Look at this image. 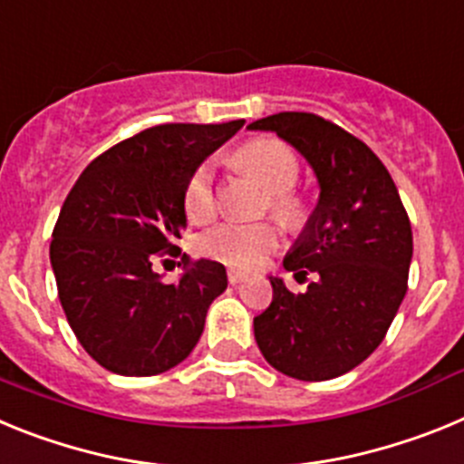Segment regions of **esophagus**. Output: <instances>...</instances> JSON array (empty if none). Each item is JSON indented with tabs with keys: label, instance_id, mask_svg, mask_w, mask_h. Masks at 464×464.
I'll return each instance as SVG.
<instances>
[{
	"label": "esophagus",
	"instance_id": "obj_1",
	"mask_svg": "<svg viewBox=\"0 0 464 464\" xmlns=\"http://www.w3.org/2000/svg\"><path fill=\"white\" fill-rule=\"evenodd\" d=\"M246 278H248V274L241 272V269H227V281L232 283V285H239Z\"/></svg>",
	"mask_w": 464,
	"mask_h": 464
}]
</instances>
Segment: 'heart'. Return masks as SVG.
Masks as SVG:
<instances>
[{
	"label": "heart",
	"mask_w": 464,
	"mask_h": 464,
	"mask_svg": "<svg viewBox=\"0 0 464 464\" xmlns=\"http://www.w3.org/2000/svg\"><path fill=\"white\" fill-rule=\"evenodd\" d=\"M232 165L241 174L251 176L269 192V208L283 225H299L302 207L290 195L299 179V162L293 150L278 139H256L244 143ZM183 208L192 223H208L216 216V188L207 165L197 167L186 183ZM278 232L272 225L225 223L213 227L199 239V251L232 267H257L272 251H276Z\"/></svg>",
	"instance_id": "1"
}]
</instances>
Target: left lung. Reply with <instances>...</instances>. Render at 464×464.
Returning <instances> with one entry per match:
<instances>
[{"instance_id": "left-lung-1", "label": "left lung", "mask_w": 464, "mask_h": 464, "mask_svg": "<svg viewBox=\"0 0 464 464\" xmlns=\"http://www.w3.org/2000/svg\"><path fill=\"white\" fill-rule=\"evenodd\" d=\"M248 130L274 132L314 169L318 204L283 267L315 281L290 293L269 276L272 304L253 318L274 370L299 381L342 376L370 358L407 295L413 237L400 192L360 139L314 113L285 111Z\"/></svg>"}]
</instances>
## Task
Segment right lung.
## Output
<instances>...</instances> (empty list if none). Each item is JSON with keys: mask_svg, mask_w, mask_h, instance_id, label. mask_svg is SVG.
Instances as JSON below:
<instances>
[{"mask_svg": "<svg viewBox=\"0 0 464 464\" xmlns=\"http://www.w3.org/2000/svg\"><path fill=\"white\" fill-rule=\"evenodd\" d=\"M223 125L149 127L94 158L57 216L51 265L64 315L92 360L121 376H155L192 353L211 302L227 288L220 262L197 260L179 283L153 269L186 229L192 171L235 137Z\"/></svg>", "mask_w": 464, "mask_h": 464, "instance_id": "1", "label": "right lung"}]
</instances>
